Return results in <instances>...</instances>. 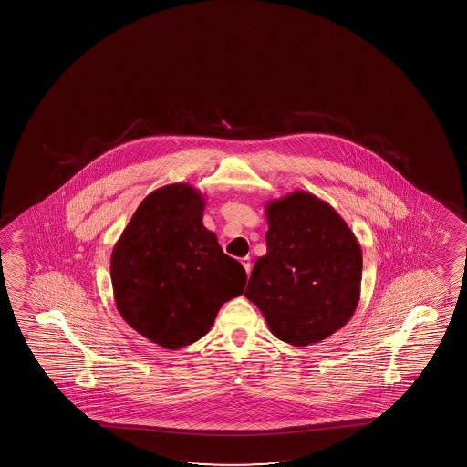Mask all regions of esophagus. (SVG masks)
Returning <instances> with one entry per match:
<instances>
[{"mask_svg": "<svg viewBox=\"0 0 467 467\" xmlns=\"http://www.w3.org/2000/svg\"><path fill=\"white\" fill-rule=\"evenodd\" d=\"M241 263H243L244 269L247 271V275H250V271H252V263H250V256H244V258H241Z\"/></svg>", "mask_w": 467, "mask_h": 467, "instance_id": "34e87169", "label": "esophagus"}]
</instances>
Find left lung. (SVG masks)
Segmentation results:
<instances>
[{
    "label": "left lung",
    "instance_id": "8db88e82",
    "mask_svg": "<svg viewBox=\"0 0 467 467\" xmlns=\"http://www.w3.org/2000/svg\"><path fill=\"white\" fill-rule=\"evenodd\" d=\"M266 255L252 269L245 296L275 338L309 346L345 327L358 307L362 250L338 212L311 192L269 201Z\"/></svg>",
    "mask_w": 467,
    "mask_h": 467
}]
</instances>
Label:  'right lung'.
<instances>
[{"instance_id": "right-lung-1", "label": "right lung", "mask_w": 467, "mask_h": 467, "mask_svg": "<svg viewBox=\"0 0 467 467\" xmlns=\"http://www.w3.org/2000/svg\"><path fill=\"white\" fill-rule=\"evenodd\" d=\"M204 196L188 183L141 201L111 252V284L122 319L167 349L192 345L220 307L243 295L247 275L202 223Z\"/></svg>"}]
</instances>
